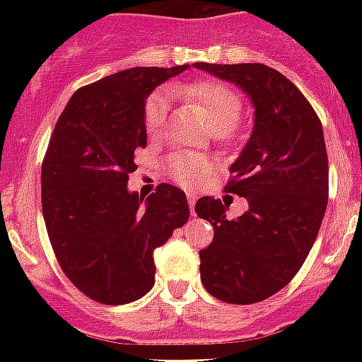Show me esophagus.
I'll return each instance as SVG.
<instances>
[{
    "mask_svg": "<svg viewBox=\"0 0 362 362\" xmlns=\"http://www.w3.org/2000/svg\"><path fill=\"white\" fill-rule=\"evenodd\" d=\"M187 197V204H189V210H195V203H197V195H195V193H187L186 195Z\"/></svg>",
    "mask_w": 362,
    "mask_h": 362,
    "instance_id": "obj_1",
    "label": "esophagus"
}]
</instances>
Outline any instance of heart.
I'll return each mask as SVG.
<instances>
[{"label":"heart","mask_w":362,"mask_h":362,"mask_svg":"<svg viewBox=\"0 0 362 362\" xmlns=\"http://www.w3.org/2000/svg\"><path fill=\"white\" fill-rule=\"evenodd\" d=\"M178 92L192 103L201 109L203 116L209 122L210 129L216 135L227 133L235 127L242 115V99L235 90H231L221 82H192L186 86L178 88ZM169 112V99L161 92L153 93L148 99L146 109H144V125L150 136H159L165 129ZM209 159L193 153H175L169 159V175L176 184L184 187H193L209 176L210 173Z\"/></svg>","instance_id":"1"}]
</instances>
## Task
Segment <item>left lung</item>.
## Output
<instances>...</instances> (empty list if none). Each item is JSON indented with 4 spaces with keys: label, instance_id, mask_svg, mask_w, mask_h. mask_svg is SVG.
<instances>
[{
    "label": "left lung",
    "instance_id": "1",
    "mask_svg": "<svg viewBox=\"0 0 362 362\" xmlns=\"http://www.w3.org/2000/svg\"><path fill=\"white\" fill-rule=\"evenodd\" d=\"M193 67L238 86L253 107L252 135L227 184L247 210L227 220L220 199L195 204L199 218L214 227V240L199 252L201 281L223 303H259L293 280L320 233L329 199L323 127L300 90L269 65Z\"/></svg>",
    "mask_w": 362,
    "mask_h": 362
}]
</instances>
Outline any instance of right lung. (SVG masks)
<instances>
[{
	"mask_svg": "<svg viewBox=\"0 0 362 362\" xmlns=\"http://www.w3.org/2000/svg\"><path fill=\"white\" fill-rule=\"evenodd\" d=\"M189 65L131 67L73 93L41 170L42 218L65 276L101 304H127L153 287V250L189 218L186 193L159 184L127 189L146 146L148 95Z\"/></svg>",
	"mask_w": 362,
	"mask_h": 362,
	"instance_id": "right-lung-1",
	"label": "right lung"
}]
</instances>
